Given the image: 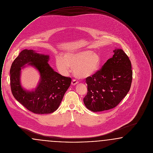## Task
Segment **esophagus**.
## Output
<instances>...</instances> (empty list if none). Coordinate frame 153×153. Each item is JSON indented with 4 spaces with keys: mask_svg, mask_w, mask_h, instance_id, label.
<instances>
[{
    "mask_svg": "<svg viewBox=\"0 0 153 153\" xmlns=\"http://www.w3.org/2000/svg\"><path fill=\"white\" fill-rule=\"evenodd\" d=\"M78 84V82L76 81V80H72V82H71V84L72 85H76V84Z\"/></svg>",
    "mask_w": 153,
    "mask_h": 153,
    "instance_id": "34e87169",
    "label": "esophagus"
}]
</instances>
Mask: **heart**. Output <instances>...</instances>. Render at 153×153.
I'll return each mask as SVG.
<instances>
[{"mask_svg":"<svg viewBox=\"0 0 153 153\" xmlns=\"http://www.w3.org/2000/svg\"><path fill=\"white\" fill-rule=\"evenodd\" d=\"M102 64L99 53L88 50L67 53L58 56L56 65L59 72L66 76L73 68L74 76L79 79H85L96 73Z\"/></svg>","mask_w":153,"mask_h":153,"instance_id":"b5f03b06","label":"heart"}]
</instances>
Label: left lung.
Masks as SVG:
<instances>
[{"instance_id":"8db88e82","label":"left lung","mask_w":153,"mask_h":153,"mask_svg":"<svg viewBox=\"0 0 153 153\" xmlns=\"http://www.w3.org/2000/svg\"><path fill=\"white\" fill-rule=\"evenodd\" d=\"M96 73L86 79L87 95L84 103L88 109L100 112L115 107L129 92L132 72L130 60L121 49Z\"/></svg>"}]
</instances>
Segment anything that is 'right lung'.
I'll return each mask as SVG.
<instances>
[{
  "mask_svg": "<svg viewBox=\"0 0 153 153\" xmlns=\"http://www.w3.org/2000/svg\"><path fill=\"white\" fill-rule=\"evenodd\" d=\"M49 56L33 50H23L13 62L10 85L15 99L30 111L37 114H51L58 109L71 79L55 72L48 64ZM26 65L34 67L40 76L37 87L27 90L20 82L21 71Z\"/></svg>",
  "mask_w": 153,
  "mask_h": 153,
  "instance_id": "right-lung-1",
  "label": "right lung"
}]
</instances>
